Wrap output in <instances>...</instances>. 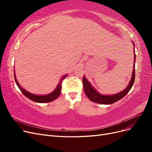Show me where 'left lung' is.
Returning <instances> with one entry per match:
<instances>
[{
	"label": "left lung",
	"instance_id": "left-lung-1",
	"mask_svg": "<svg viewBox=\"0 0 152 152\" xmlns=\"http://www.w3.org/2000/svg\"><path fill=\"white\" fill-rule=\"evenodd\" d=\"M135 62H136V54L134 52V65H133V71L132 73V77L129 84L127 86L126 88L124 91L113 95H103L99 93L94 87L91 84L90 82L87 80L85 76L83 77V87L86 96L91 101L96 103L103 104H112L117 101L121 99L124 98L132 88V85L134 84L135 79Z\"/></svg>",
	"mask_w": 152,
	"mask_h": 152
}]
</instances>
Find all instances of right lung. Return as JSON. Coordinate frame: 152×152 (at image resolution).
<instances>
[{"label": "right lung", "instance_id": "right-lung-1", "mask_svg": "<svg viewBox=\"0 0 152 152\" xmlns=\"http://www.w3.org/2000/svg\"><path fill=\"white\" fill-rule=\"evenodd\" d=\"M14 76H15V82L16 83V85L18 86V87H19V89L21 91V93L23 94L26 96V97H27L28 99L32 100L33 102H37V103H48V102H53V100L58 98V97L61 93L62 81L67 77V74L64 75L62 77L61 80H59V84H58L56 88L55 89V90L54 91H53L52 93H50L48 94L43 95V96L36 95V94H31V93H29V92L26 91L25 89H23L22 87L20 86V85L19 84V83L18 82L15 71H14Z\"/></svg>", "mask_w": 152, "mask_h": 152}]
</instances>
